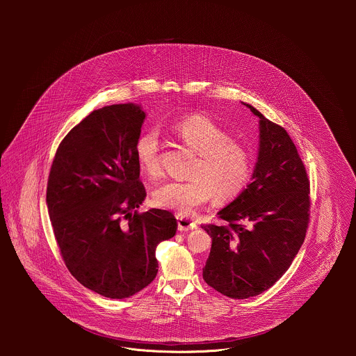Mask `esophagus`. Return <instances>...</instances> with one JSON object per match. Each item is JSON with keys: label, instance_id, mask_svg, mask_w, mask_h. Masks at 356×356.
<instances>
[{"label": "esophagus", "instance_id": "34e87169", "mask_svg": "<svg viewBox=\"0 0 356 356\" xmlns=\"http://www.w3.org/2000/svg\"><path fill=\"white\" fill-rule=\"evenodd\" d=\"M177 220H178V230L179 232H189V230H193L196 229V223L192 222L189 218H185V216H181L178 215L177 216Z\"/></svg>", "mask_w": 356, "mask_h": 356}]
</instances>
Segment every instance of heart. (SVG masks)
Instances as JSON below:
<instances>
[{
  "label": "heart",
  "instance_id": "b5f03b06",
  "mask_svg": "<svg viewBox=\"0 0 356 356\" xmlns=\"http://www.w3.org/2000/svg\"><path fill=\"white\" fill-rule=\"evenodd\" d=\"M175 136L197 159L188 181H168L153 191L157 207L191 215L212 196L216 202H230L247 188L254 172L251 149L232 140V134L205 115H191L172 124ZM140 168L157 177L161 172V143L156 129L143 131L134 144Z\"/></svg>",
  "mask_w": 356,
  "mask_h": 356
}]
</instances>
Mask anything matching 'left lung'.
<instances>
[{"instance_id": "left-lung-1", "label": "left lung", "mask_w": 356, "mask_h": 356, "mask_svg": "<svg viewBox=\"0 0 356 356\" xmlns=\"http://www.w3.org/2000/svg\"><path fill=\"white\" fill-rule=\"evenodd\" d=\"M259 118L260 144L252 182L218 218L203 225L211 236L204 281L232 299H247L271 288L305 243L309 222V181L286 130Z\"/></svg>"}]
</instances>
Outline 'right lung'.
Returning a JSON list of instances; mask_svg holds the SVG:
<instances>
[{"label": "right lung", "instance_id": "1", "mask_svg": "<svg viewBox=\"0 0 356 356\" xmlns=\"http://www.w3.org/2000/svg\"><path fill=\"white\" fill-rule=\"evenodd\" d=\"M144 119L134 104L93 111L60 143L48 179L49 218L67 268L109 299L152 282L156 247L178 226L165 209L137 211L147 196L134 153Z\"/></svg>", "mask_w": 356, "mask_h": 356}]
</instances>
